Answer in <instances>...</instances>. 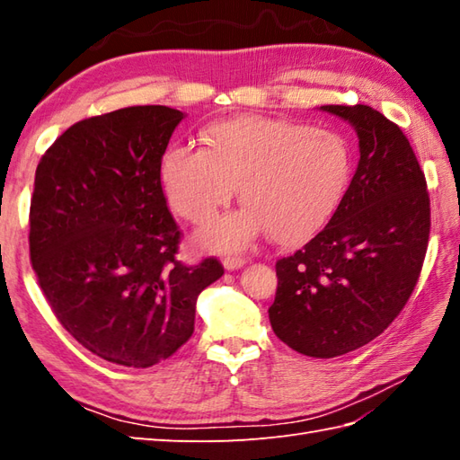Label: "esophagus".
Segmentation results:
<instances>
[{"label":"esophagus","instance_id":"1","mask_svg":"<svg viewBox=\"0 0 460 460\" xmlns=\"http://www.w3.org/2000/svg\"><path fill=\"white\" fill-rule=\"evenodd\" d=\"M245 265H247V259H243V257H227L223 261V267L227 270H237Z\"/></svg>","mask_w":460,"mask_h":460}]
</instances>
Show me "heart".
<instances>
[{
	"mask_svg": "<svg viewBox=\"0 0 460 460\" xmlns=\"http://www.w3.org/2000/svg\"><path fill=\"white\" fill-rule=\"evenodd\" d=\"M199 138L205 150L164 152L158 181L172 211L195 225L211 221L239 185L245 208L199 233L213 251L243 249L265 231L280 245L310 239L334 217L354 180V150L336 130L235 116L208 124Z\"/></svg>",
	"mask_w": 460,
	"mask_h": 460,
	"instance_id": "obj_1",
	"label": "heart"
}]
</instances>
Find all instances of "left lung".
<instances>
[{"label":"left lung","mask_w":460,"mask_h":460,"mask_svg":"<svg viewBox=\"0 0 460 460\" xmlns=\"http://www.w3.org/2000/svg\"><path fill=\"white\" fill-rule=\"evenodd\" d=\"M320 111L354 126L359 162L334 217L277 262L270 326L310 358H336L377 338L421 275L431 229L427 181L397 124L366 104Z\"/></svg>","instance_id":"1"}]
</instances>
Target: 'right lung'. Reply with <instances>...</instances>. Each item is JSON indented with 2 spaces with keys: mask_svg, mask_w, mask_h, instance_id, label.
<instances>
[{
  "mask_svg": "<svg viewBox=\"0 0 460 460\" xmlns=\"http://www.w3.org/2000/svg\"><path fill=\"white\" fill-rule=\"evenodd\" d=\"M183 112L128 106L73 124L35 172L29 252L49 306L79 344L150 367L193 334L217 259L185 267L158 165Z\"/></svg>",
  "mask_w": 460,
  "mask_h": 460,
  "instance_id": "1",
  "label": "right lung"
}]
</instances>
